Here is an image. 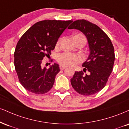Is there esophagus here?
<instances>
[{
  "label": "esophagus",
  "mask_w": 129,
  "mask_h": 129,
  "mask_svg": "<svg viewBox=\"0 0 129 129\" xmlns=\"http://www.w3.org/2000/svg\"><path fill=\"white\" fill-rule=\"evenodd\" d=\"M59 68H60V69L62 70H64L65 69H66V66H62V65H60Z\"/></svg>",
  "instance_id": "34e87169"
}]
</instances>
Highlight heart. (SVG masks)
<instances>
[{"mask_svg": "<svg viewBox=\"0 0 129 129\" xmlns=\"http://www.w3.org/2000/svg\"><path fill=\"white\" fill-rule=\"evenodd\" d=\"M74 37L85 38L81 34H78ZM59 43V41H58L57 45H58ZM57 59L60 64L65 66H74L75 64L79 62L80 61V58L75 54L71 53H63L60 54L58 56Z\"/></svg>", "mask_w": 129, "mask_h": 129, "instance_id": "obj_1", "label": "heart"}]
</instances>
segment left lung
<instances>
[{
    "mask_svg": "<svg viewBox=\"0 0 129 129\" xmlns=\"http://www.w3.org/2000/svg\"><path fill=\"white\" fill-rule=\"evenodd\" d=\"M69 29L82 32L88 40L89 55L82 64L83 71H76L71 79L74 90L83 95H91L99 92L106 85L112 71L115 60L112 43L98 26L85 20H78L71 23Z\"/></svg>",
    "mask_w": 129,
    "mask_h": 129,
    "instance_id": "8db88e82",
    "label": "left lung"
}]
</instances>
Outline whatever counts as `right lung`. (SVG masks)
<instances>
[{
	"instance_id": "1",
	"label": "right lung",
	"mask_w": 129,
	"mask_h": 129,
	"mask_svg": "<svg viewBox=\"0 0 129 129\" xmlns=\"http://www.w3.org/2000/svg\"><path fill=\"white\" fill-rule=\"evenodd\" d=\"M73 21L43 20L34 24L23 35L14 52V66L18 79L29 92H47L59 72L58 63L47 69L41 67L44 56L51 55L58 38Z\"/></svg>"
}]
</instances>
